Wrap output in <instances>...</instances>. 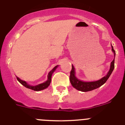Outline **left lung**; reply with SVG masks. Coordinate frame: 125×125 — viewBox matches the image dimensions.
I'll use <instances>...</instances> for the list:
<instances>
[{
	"mask_svg": "<svg viewBox=\"0 0 125 125\" xmlns=\"http://www.w3.org/2000/svg\"><path fill=\"white\" fill-rule=\"evenodd\" d=\"M112 51L114 52V57H115V51H114L112 45ZM114 68H115V57H114V59L111 62L110 70L108 71L107 75L105 76L104 77H103L102 78L98 80V81H91V82H85V81H82L81 80H78L76 77L75 71H74L75 70H74V66L72 65V68L70 72V81L72 86L75 89H76L77 90L81 91L82 92L90 91H93L94 89H97L98 87H101L102 85H103L107 81L108 78L110 77Z\"/></svg>",
	"mask_w": 125,
	"mask_h": 125,
	"instance_id": "left-lung-1",
	"label": "left lung"
}]
</instances>
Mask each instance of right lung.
<instances>
[{
  "instance_id": "add662e5",
  "label": "right lung",
  "mask_w": 125,
  "mask_h": 125,
  "mask_svg": "<svg viewBox=\"0 0 125 125\" xmlns=\"http://www.w3.org/2000/svg\"><path fill=\"white\" fill-rule=\"evenodd\" d=\"M57 66H58V65L55 66L54 68H53V69H52L49 73L48 76H47V78L48 79H47V80L45 82L43 83H41V84H39L38 85H36V86H31V85H29L26 82V81L20 80V79L19 78H18V77H17V79L22 85H23V86H24V87H27V88H28V89H32V90L36 91H41V90H43V89H45V88H47V87L49 86L51 82V78H52V73L54 72V71L55 70L56 68H57Z\"/></svg>"
}]
</instances>
